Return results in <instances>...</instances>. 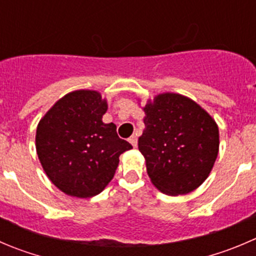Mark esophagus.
I'll return each mask as SVG.
<instances>
[{"mask_svg":"<svg viewBox=\"0 0 256 256\" xmlns=\"http://www.w3.org/2000/svg\"><path fill=\"white\" fill-rule=\"evenodd\" d=\"M128 141H130V144L134 146V148H136V146H138V138H136L135 135L131 136V138H128Z\"/></svg>","mask_w":256,"mask_h":256,"instance_id":"1","label":"esophagus"}]
</instances>
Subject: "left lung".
Here are the masks:
<instances>
[{
	"instance_id": "8db88e82",
	"label": "left lung",
	"mask_w": 256,
	"mask_h": 256,
	"mask_svg": "<svg viewBox=\"0 0 256 256\" xmlns=\"http://www.w3.org/2000/svg\"><path fill=\"white\" fill-rule=\"evenodd\" d=\"M144 111L138 150L154 185L168 195L199 188L219 152L216 122L196 102L178 94L156 96Z\"/></svg>"
}]
</instances>
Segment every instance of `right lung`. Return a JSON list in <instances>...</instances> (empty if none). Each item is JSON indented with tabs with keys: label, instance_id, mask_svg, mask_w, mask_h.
Returning a JSON list of instances; mask_svg holds the SVG:
<instances>
[{
	"label": "right lung",
	"instance_id": "add662e5",
	"mask_svg": "<svg viewBox=\"0 0 256 256\" xmlns=\"http://www.w3.org/2000/svg\"><path fill=\"white\" fill-rule=\"evenodd\" d=\"M106 101L78 90L57 101L37 126L36 150L50 180L70 196L91 198L112 180L122 152L132 148L115 124H104Z\"/></svg>",
	"mask_w": 256,
	"mask_h": 256
}]
</instances>
